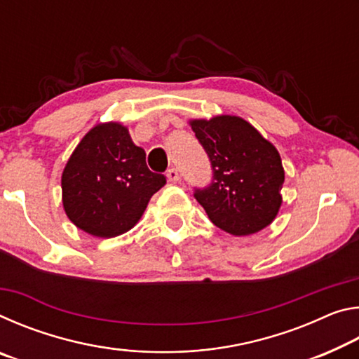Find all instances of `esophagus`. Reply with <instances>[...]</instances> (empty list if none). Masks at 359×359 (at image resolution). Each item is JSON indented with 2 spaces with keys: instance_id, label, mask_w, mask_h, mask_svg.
<instances>
[{
  "instance_id": "obj_1",
  "label": "esophagus",
  "mask_w": 359,
  "mask_h": 359,
  "mask_svg": "<svg viewBox=\"0 0 359 359\" xmlns=\"http://www.w3.org/2000/svg\"><path fill=\"white\" fill-rule=\"evenodd\" d=\"M166 177H168V180L171 182V184H175V182L179 180V171L175 168H171V169H168V172H166Z\"/></svg>"
}]
</instances>
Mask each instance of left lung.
<instances>
[{"label": "left lung", "mask_w": 359, "mask_h": 359, "mask_svg": "<svg viewBox=\"0 0 359 359\" xmlns=\"http://www.w3.org/2000/svg\"><path fill=\"white\" fill-rule=\"evenodd\" d=\"M190 125L212 168L210 184L194 188L210 222L233 236L258 233L271 224L280 209L285 180L274 145L233 115Z\"/></svg>", "instance_id": "obj_1"}]
</instances>
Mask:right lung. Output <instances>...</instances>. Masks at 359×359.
Masks as SVG:
<instances>
[{"mask_svg": "<svg viewBox=\"0 0 359 359\" xmlns=\"http://www.w3.org/2000/svg\"><path fill=\"white\" fill-rule=\"evenodd\" d=\"M165 184L128 130L111 121L90 130L72 151L62 175L63 208L85 233L115 238L135 226Z\"/></svg>", "mask_w": 359, "mask_h": 359, "instance_id": "right-lung-1", "label": "right lung"}]
</instances>
